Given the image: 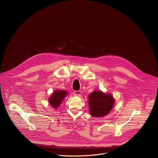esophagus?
<instances>
[{
    "instance_id": "obj_1",
    "label": "esophagus",
    "mask_w": 158,
    "mask_h": 158,
    "mask_svg": "<svg viewBox=\"0 0 158 158\" xmlns=\"http://www.w3.org/2000/svg\"><path fill=\"white\" fill-rule=\"evenodd\" d=\"M73 94H74V95H75V96L80 97V96L81 95V94H82V92L80 91V90H75V91H74Z\"/></svg>"
}]
</instances>
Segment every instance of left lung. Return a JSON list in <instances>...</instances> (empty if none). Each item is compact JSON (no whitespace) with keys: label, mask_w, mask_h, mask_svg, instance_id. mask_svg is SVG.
Wrapping results in <instances>:
<instances>
[{"label":"left lung","mask_w":158,"mask_h":158,"mask_svg":"<svg viewBox=\"0 0 158 158\" xmlns=\"http://www.w3.org/2000/svg\"><path fill=\"white\" fill-rule=\"evenodd\" d=\"M114 100L110 94L99 91H94L89 96V111L91 115L103 117L110 113L113 108Z\"/></svg>","instance_id":"1"}]
</instances>
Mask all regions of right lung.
Returning <instances> with one entry per match:
<instances>
[{"mask_svg": "<svg viewBox=\"0 0 158 158\" xmlns=\"http://www.w3.org/2000/svg\"><path fill=\"white\" fill-rule=\"evenodd\" d=\"M67 92L65 90H57L55 91L49 98V103L51 106L56 108L60 106L61 103L63 101L64 97L67 95Z\"/></svg>", "mask_w": 158, "mask_h": 158, "instance_id": "obj_1", "label": "right lung"}]
</instances>
